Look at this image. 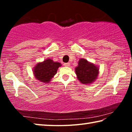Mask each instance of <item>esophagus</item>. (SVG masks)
Listing matches in <instances>:
<instances>
[{"instance_id": "34e87169", "label": "esophagus", "mask_w": 132, "mask_h": 132, "mask_svg": "<svg viewBox=\"0 0 132 132\" xmlns=\"http://www.w3.org/2000/svg\"><path fill=\"white\" fill-rule=\"evenodd\" d=\"M70 63H64V66L68 67V66H70Z\"/></svg>"}]
</instances>
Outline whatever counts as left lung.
<instances>
[{
	"instance_id": "8db88e82",
	"label": "left lung",
	"mask_w": 132,
	"mask_h": 132,
	"mask_svg": "<svg viewBox=\"0 0 132 132\" xmlns=\"http://www.w3.org/2000/svg\"><path fill=\"white\" fill-rule=\"evenodd\" d=\"M75 72L77 79L84 84H89L94 82L99 74L98 66L89 62L85 59H80L78 66L76 67Z\"/></svg>"
}]
</instances>
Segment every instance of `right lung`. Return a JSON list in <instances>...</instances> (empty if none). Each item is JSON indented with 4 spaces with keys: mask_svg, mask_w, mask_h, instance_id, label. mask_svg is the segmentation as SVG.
Instances as JSON below:
<instances>
[{
    "mask_svg": "<svg viewBox=\"0 0 132 132\" xmlns=\"http://www.w3.org/2000/svg\"><path fill=\"white\" fill-rule=\"evenodd\" d=\"M62 64L59 62H54L52 59H47L38 63L33 69V73L35 79L44 83H48L56 74L58 68Z\"/></svg>",
    "mask_w": 132,
    "mask_h": 132,
    "instance_id": "1",
    "label": "right lung"
}]
</instances>
